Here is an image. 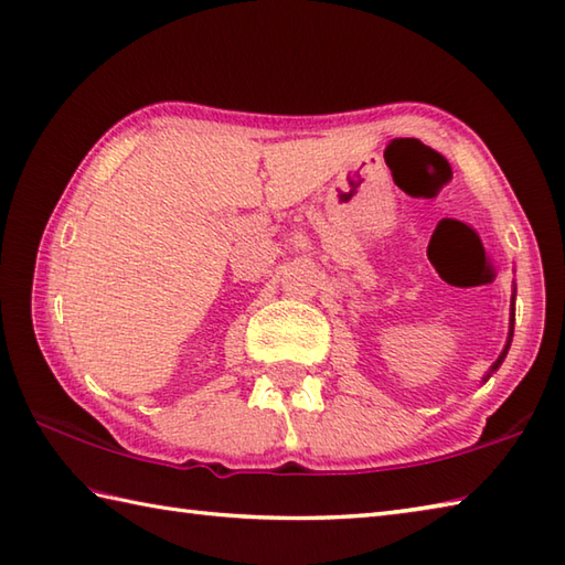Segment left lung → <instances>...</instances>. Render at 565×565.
I'll return each mask as SVG.
<instances>
[{
  "instance_id": "8db88e82",
  "label": "left lung",
  "mask_w": 565,
  "mask_h": 565,
  "mask_svg": "<svg viewBox=\"0 0 565 565\" xmlns=\"http://www.w3.org/2000/svg\"><path fill=\"white\" fill-rule=\"evenodd\" d=\"M512 317H514V309H512ZM512 333H514V319H512V327H510V341H512ZM510 341H508V347H504V351H502V355L498 361H494V365H492V371H498L500 367V363L504 361V355H508V349H510Z\"/></svg>"
}]
</instances>
